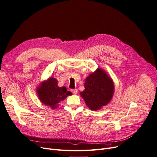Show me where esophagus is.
Masks as SVG:
<instances>
[{"label": "esophagus", "instance_id": "esophagus-1", "mask_svg": "<svg viewBox=\"0 0 157 157\" xmlns=\"http://www.w3.org/2000/svg\"><path fill=\"white\" fill-rule=\"evenodd\" d=\"M71 92L73 94H76L78 93V90H77V89H71Z\"/></svg>", "mask_w": 157, "mask_h": 157}]
</instances>
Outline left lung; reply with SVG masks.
I'll return each instance as SVG.
<instances>
[{
  "label": "left lung",
  "mask_w": 157,
  "mask_h": 157,
  "mask_svg": "<svg viewBox=\"0 0 157 157\" xmlns=\"http://www.w3.org/2000/svg\"><path fill=\"white\" fill-rule=\"evenodd\" d=\"M84 87L80 96L92 110H98L108 104L114 91L113 80L101 68H98L86 78Z\"/></svg>",
  "instance_id": "1"
}]
</instances>
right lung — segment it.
<instances>
[{
	"label": "right lung",
	"instance_id": "add662e5",
	"mask_svg": "<svg viewBox=\"0 0 157 157\" xmlns=\"http://www.w3.org/2000/svg\"><path fill=\"white\" fill-rule=\"evenodd\" d=\"M37 93L43 104L53 109L57 107L59 102L71 94L70 91H67L66 87H59L57 80L53 77L43 82L37 88Z\"/></svg>",
	"mask_w": 157,
	"mask_h": 157
}]
</instances>
